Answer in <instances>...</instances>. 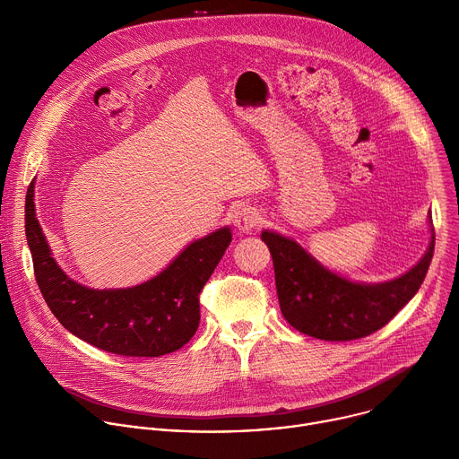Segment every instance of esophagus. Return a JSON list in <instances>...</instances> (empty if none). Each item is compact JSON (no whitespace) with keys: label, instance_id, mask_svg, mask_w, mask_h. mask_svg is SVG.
<instances>
[{"label":"esophagus","instance_id":"obj_1","mask_svg":"<svg viewBox=\"0 0 459 459\" xmlns=\"http://www.w3.org/2000/svg\"><path fill=\"white\" fill-rule=\"evenodd\" d=\"M261 223V214L259 211H255L254 207H241L236 211L234 216V225L241 230V232H248L252 229H255Z\"/></svg>","mask_w":459,"mask_h":459}]
</instances>
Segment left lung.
Listing matches in <instances>:
<instances>
[{
  "mask_svg": "<svg viewBox=\"0 0 459 459\" xmlns=\"http://www.w3.org/2000/svg\"><path fill=\"white\" fill-rule=\"evenodd\" d=\"M261 239L274 261L283 317L296 331L325 342H351L379 331L420 290L434 254L432 234L425 255L400 278L358 283L325 269L290 238L264 230Z\"/></svg>",
  "mask_w": 459,
  "mask_h": 459,
  "instance_id": "1",
  "label": "left lung"
}]
</instances>
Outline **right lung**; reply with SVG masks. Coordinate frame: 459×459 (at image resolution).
Segmentation results:
<instances>
[{
    "mask_svg": "<svg viewBox=\"0 0 459 459\" xmlns=\"http://www.w3.org/2000/svg\"><path fill=\"white\" fill-rule=\"evenodd\" d=\"M27 241L38 287L57 321L80 340L133 358L181 349L198 331L200 292L223 257L229 227L192 241L152 280L128 289H89L65 274L36 220L34 181L27 192Z\"/></svg>",
    "mask_w": 459,
    "mask_h": 459,
    "instance_id": "obj_1",
    "label": "right lung"
}]
</instances>
